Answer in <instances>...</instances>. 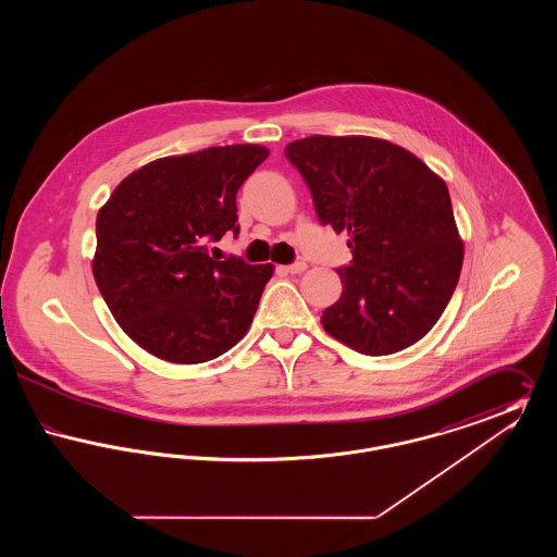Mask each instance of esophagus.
<instances>
[{"mask_svg": "<svg viewBox=\"0 0 557 557\" xmlns=\"http://www.w3.org/2000/svg\"><path fill=\"white\" fill-rule=\"evenodd\" d=\"M286 271L292 273V275H298V273L307 271V263H305V261H296V263H292V265L286 267Z\"/></svg>", "mask_w": 557, "mask_h": 557, "instance_id": "obj_1", "label": "esophagus"}]
</instances>
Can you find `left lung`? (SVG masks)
<instances>
[{
	"label": "left lung",
	"instance_id": "8db88e82",
	"mask_svg": "<svg viewBox=\"0 0 557 557\" xmlns=\"http://www.w3.org/2000/svg\"><path fill=\"white\" fill-rule=\"evenodd\" d=\"M284 154L319 221L350 238L323 330L371 357L416 345L449 305L463 263L447 184L409 150L368 135H311Z\"/></svg>",
	"mask_w": 557,
	"mask_h": 557
}]
</instances>
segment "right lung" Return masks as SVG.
Segmentation results:
<instances>
[{
	"label": "right lung",
	"mask_w": 557,
	"mask_h": 557,
	"mask_svg": "<svg viewBox=\"0 0 557 557\" xmlns=\"http://www.w3.org/2000/svg\"><path fill=\"white\" fill-rule=\"evenodd\" d=\"M265 146H214L144 164L96 219L91 271L133 343L171 363H205L238 345L273 265L219 261L209 242L238 234L236 194Z\"/></svg>",
	"instance_id": "1"
}]
</instances>
